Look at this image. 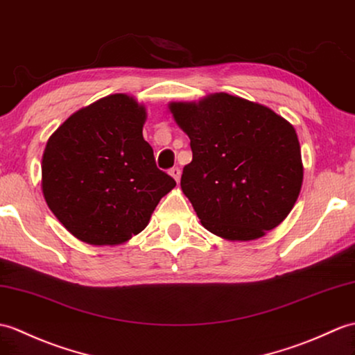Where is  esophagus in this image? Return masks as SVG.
Wrapping results in <instances>:
<instances>
[{
    "label": "esophagus",
    "mask_w": 355,
    "mask_h": 355,
    "mask_svg": "<svg viewBox=\"0 0 355 355\" xmlns=\"http://www.w3.org/2000/svg\"><path fill=\"white\" fill-rule=\"evenodd\" d=\"M169 174L172 175V178H174L175 181H177V183H178V181H180V177H181V171H180V168H172L171 171H169Z\"/></svg>",
    "instance_id": "obj_1"
}]
</instances>
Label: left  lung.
Wrapping results in <instances>:
<instances>
[{
	"label": "left lung",
	"instance_id": "obj_1",
	"mask_svg": "<svg viewBox=\"0 0 355 355\" xmlns=\"http://www.w3.org/2000/svg\"><path fill=\"white\" fill-rule=\"evenodd\" d=\"M191 139L181 189L201 224L228 241H254L282 224L302 184L300 140L268 107L228 94L171 103Z\"/></svg>",
	"mask_w": 355,
	"mask_h": 355
}]
</instances>
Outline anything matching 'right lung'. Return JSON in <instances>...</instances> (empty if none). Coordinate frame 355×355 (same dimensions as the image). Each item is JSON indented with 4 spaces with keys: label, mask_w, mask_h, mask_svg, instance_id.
Segmentation results:
<instances>
[{
    "label": "right lung",
    "mask_w": 355,
    "mask_h": 355,
    "mask_svg": "<svg viewBox=\"0 0 355 355\" xmlns=\"http://www.w3.org/2000/svg\"><path fill=\"white\" fill-rule=\"evenodd\" d=\"M145 107L114 94L76 112L48 139L42 192L81 242L119 245L150 222L175 180L155 166L142 135Z\"/></svg>",
    "instance_id": "add662e5"
}]
</instances>
